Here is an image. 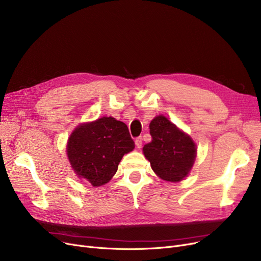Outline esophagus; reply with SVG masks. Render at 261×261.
I'll return each mask as SVG.
<instances>
[{
    "label": "esophagus",
    "mask_w": 261,
    "mask_h": 261,
    "mask_svg": "<svg viewBox=\"0 0 261 261\" xmlns=\"http://www.w3.org/2000/svg\"><path fill=\"white\" fill-rule=\"evenodd\" d=\"M135 145L138 148H142V145H143V139L142 136H139V138L135 139Z\"/></svg>",
    "instance_id": "obj_1"
}]
</instances>
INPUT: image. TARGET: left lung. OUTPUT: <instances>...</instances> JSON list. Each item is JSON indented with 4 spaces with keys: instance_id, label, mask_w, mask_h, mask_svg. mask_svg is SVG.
Masks as SVG:
<instances>
[{
    "instance_id": "8db88e82",
    "label": "left lung",
    "mask_w": 261,
    "mask_h": 261,
    "mask_svg": "<svg viewBox=\"0 0 261 261\" xmlns=\"http://www.w3.org/2000/svg\"><path fill=\"white\" fill-rule=\"evenodd\" d=\"M152 141L143 148L153 171L163 180L181 181L193 167L196 145L165 116H156L149 125Z\"/></svg>"
}]
</instances>
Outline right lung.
Masks as SVG:
<instances>
[{
	"label": "right lung",
	"mask_w": 261,
	"mask_h": 261,
	"mask_svg": "<svg viewBox=\"0 0 261 261\" xmlns=\"http://www.w3.org/2000/svg\"><path fill=\"white\" fill-rule=\"evenodd\" d=\"M134 146L126 123L102 117L75 129L68 139L67 156L79 177L101 186L111 180L123 154Z\"/></svg>",
	"instance_id": "add662e5"
}]
</instances>
